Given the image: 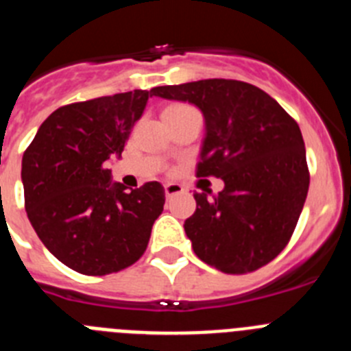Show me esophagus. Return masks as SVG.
<instances>
[{
  "label": "esophagus",
  "mask_w": 351,
  "mask_h": 351,
  "mask_svg": "<svg viewBox=\"0 0 351 351\" xmlns=\"http://www.w3.org/2000/svg\"><path fill=\"white\" fill-rule=\"evenodd\" d=\"M182 191H184V188H182L181 184H178V182H169V184H165V195H167V198L176 197V195L182 193Z\"/></svg>",
  "instance_id": "esophagus-1"
}]
</instances>
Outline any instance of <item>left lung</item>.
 Segmentation results:
<instances>
[{"instance_id":"1","label":"left lung","mask_w":351,"mask_h":351,"mask_svg":"<svg viewBox=\"0 0 351 351\" xmlns=\"http://www.w3.org/2000/svg\"><path fill=\"white\" fill-rule=\"evenodd\" d=\"M151 95L202 110L206 137L197 178L225 182L218 195H193L197 210L184 232L195 255L226 274L267 265L290 241L308 197L299 125L267 93L241 80L158 86Z\"/></svg>"}]
</instances>
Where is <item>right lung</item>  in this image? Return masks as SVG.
Wrapping results in <instances>:
<instances>
[{
    "label": "right lung",
    "instance_id": "add662e5",
    "mask_svg": "<svg viewBox=\"0 0 351 351\" xmlns=\"http://www.w3.org/2000/svg\"><path fill=\"white\" fill-rule=\"evenodd\" d=\"M149 96L135 89L60 107L24 151L27 218L52 255L80 274H112L137 262L163 210L160 182L126 191L107 169Z\"/></svg>",
    "mask_w": 351,
    "mask_h": 351
}]
</instances>
